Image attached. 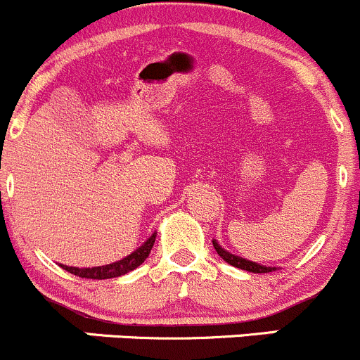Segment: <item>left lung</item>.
I'll list each match as a JSON object with an SVG mask.
<instances>
[{
	"instance_id": "obj_1",
	"label": "left lung",
	"mask_w": 360,
	"mask_h": 360,
	"mask_svg": "<svg viewBox=\"0 0 360 360\" xmlns=\"http://www.w3.org/2000/svg\"><path fill=\"white\" fill-rule=\"evenodd\" d=\"M213 247H215L217 254H219L220 257L227 262V264L234 266V268L245 269V271H250V273H269V271H275L276 269V268H268V266L257 264V262H254V261H247V259H243V257H238V255L224 250V248L219 245V241H215V240H213Z\"/></svg>"
}]
</instances>
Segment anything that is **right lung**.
Listing matches in <instances>:
<instances>
[{"instance_id":"right-lung-1","label":"right lung","mask_w":360,"mask_h":360,"mask_svg":"<svg viewBox=\"0 0 360 360\" xmlns=\"http://www.w3.org/2000/svg\"><path fill=\"white\" fill-rule=\"evenodd\" d=\"M155 234H152L140 248L129 254L127 257L120 259V261L112 262V264H106V266H96V268H71V266H64L60 264V268L66 269L68 273L71 275H77L80 278H92V280H106V278H117V276H122L126 273L133 271L136 269L145 259L148 257L150 254L152 247H154V241H155Z\"/></svg>"}]
</instances>
